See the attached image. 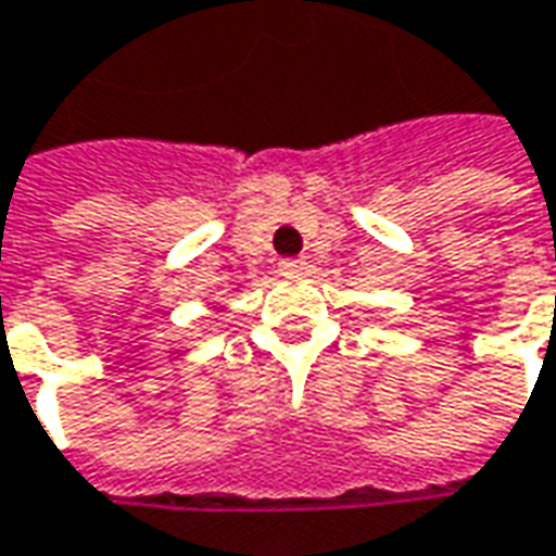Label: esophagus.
<instances>
[{"label":"esophagus","mask_w":556,"mask_h":556,"mask_svg":"<svg viewBox=\"0 0 556 556\" xmlns=\"http://www.w3.org/2000/svg\"><path fill=\"white\" fill-rule=\"evenodd\" d=\"M303 268H306V260H293V256L278 263V271H281V275H300Z\"/></svg>","instance_id":"1"}]
</instances>
